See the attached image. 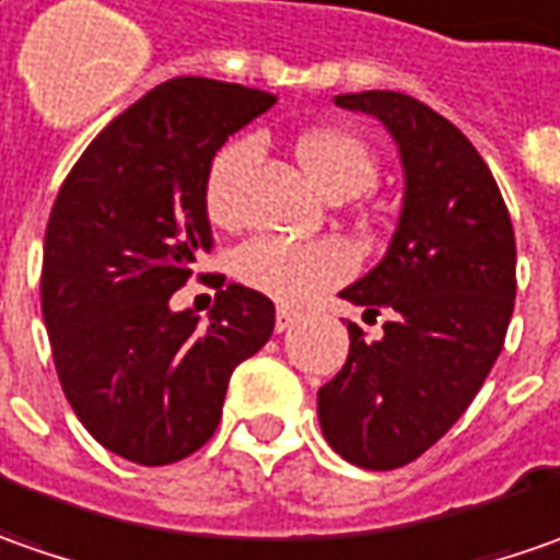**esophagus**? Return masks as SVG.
Wrapping results in <instances>:
<instances>
[{
  "mask_svg": "<svg viewBox=\"0 0 560 560\" xmlns=\"http://www.w3.org/2000/svg\"><path fill=\"white\" fill-rule=\"evenodd\" d=\"M298 318H300V313H294V310H288V306H279V310H276V331H288V328H291V325H298Z\"/></svg>",
  "mask_w": 560,
  "mask_h": 560,
  "instance_id": "esophagus-1",
  "label": "esophagus"
}]
</instances>
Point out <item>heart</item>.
Returning <instances> with one entry per match:
<instances>
[{"label": "heart", "instance_id": "b5f03b06", "mask_svg": "<svg viewBox=\"0 0 560 560\" xmlns=\"http://www.w3.org/2000/svg\"><path fill=\"white\" fill-rule=\"evenodd\" d=\"M303 173L328 198H353L375 183L377 158L372 145L343 126H318L300 132L294 142ZM260 158L257 139L244 136L222 145L207 170L203 198L207 213L217 222L238 220V191L244 176ZM353 272V254L340 242H284V238H254L238 254V276L244 284L279 303H306L328 291Z\"/></svg>", "mask_w": 560, "mask_h": 560}]
</instances>
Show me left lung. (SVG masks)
<instances>
[{"instance_id": "8db88e82", "label": "left lung", "mask_w": 560, "mask_h": 560, "mask_svg": "<svg viewBox=\"0 0 560 560\" xmlns=\"http://www.w3.org/2000/svg\"><path fill=\"white\" fill-rule=\"evenodd\" d=\"M335 105L387 126L406 195L384 260L340 291L390 322L377 340L347 325L350 353L318 390V424L347 462L394 471L453 428L502 353L517 291L514 229L477 148L424 102L372 89Z\"/></svg>"}]
</instances>
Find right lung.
I'll use <instances>...</instances> for the list:
<instances>
[{
  "mask_svg": "<svg viewBox=\"0 0 560 560\" xmlns=\"http://www.w3.org/2000/svg\"><path fill=\"white\" fill-rule=\"evenodd\" d=\"M272 92L176 77L92 139L61 185L43 247V318L70 409L105 450L173 465L213 436L235 365L276 328V306L244 284L210 318L173 313L213 247L203 183L217 151Z\"/></svg>",
  "mask_w": 560,
  "mask_h": 560,
  "instance_id": "right-lung-1",
  "label": "right lung"
}]
</instances>
